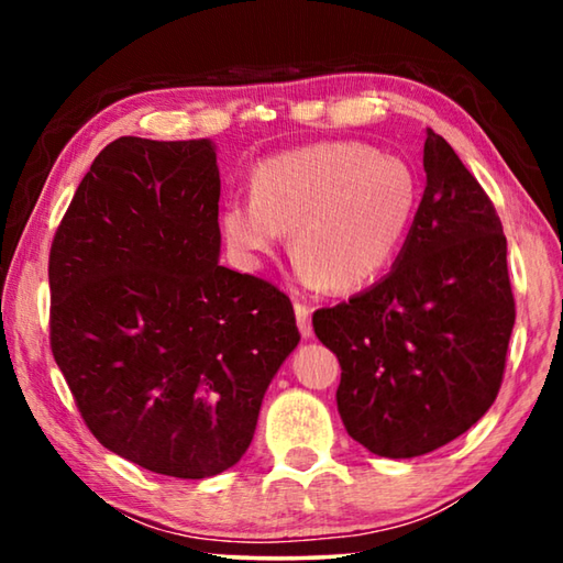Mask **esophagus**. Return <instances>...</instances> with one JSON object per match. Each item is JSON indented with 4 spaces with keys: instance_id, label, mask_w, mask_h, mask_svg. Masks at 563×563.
Listing matches in <instances>:
<instances>
[{
    "instance_id": "1",
    "label": "esophagus",
    "mask_w": 563,
    "mask_h": 563,
    "mask_svg": "<svg viewBox=\"0 0 563 563\" xmlns=\"http://www.w3.org/2000/svg\"><path fill=\"white\" fill-rule=\"evenodd\" d=\"M295 316H298V328L302 338L312 335V322H310V308L305 302H295Z\"/></svg>"
}]
</instances>
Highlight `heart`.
I'll return each mask as SVG.
<instances>
[{
    "label": "heart",
    "mask_w": 563,
    "mask_h": 563,
    "mask_svg": "<svg viewBox=\"0 0 563 563\" xmlns=\"http://www.w3.org/2000/svg\"><path fill=\"white\" fill-rule=\"evenodd\" d=\"M417 178L405 161L357 141H328L265 158L251 198L223 206V238L238 261L263 255L292 231L295 273L310 288L360 290L402 247L417 211Z\"/></svg>",
    "instance_id": "obj_1"
}]
</instances>
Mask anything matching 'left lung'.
I'll return each mask as SVG.
<instances>
[{
    "mask_svg": "<svg viewBox=\"0 0 563 563\" xmlns=\"http://www.w3.org/2000/svg\"><path fill=\"white\" fill-rule=\"evenodd\" d=\"M424 174L395 268L312 316L342 367V424L389 460L440 450L479 422L501 387L517 318L497 208L432 129Z\"/></svg>",
    "mask_w": 563,
    "mask_h": 563,
    "instance_id": "8db88e82",
    "label": "left lung"
}]
</instances>
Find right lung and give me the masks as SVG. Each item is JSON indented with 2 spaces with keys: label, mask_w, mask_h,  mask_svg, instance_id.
I'll return each mask as SVG.
<instances>
[{
  "label": "right lung",
  "mask_w": 563,
  "mask_h": 563,
  "mask_svg": "<svg viewBox=\"0 0 563 563\" xmlns=\"http://www.w3.org/2000/svg\"><path fill=\"white\" fill-rule=\"evenodd\" d=\"M216 146L121 136L93 158L49 253V342L97 440L206 479L245 454L300 332L288 295L218 263Z\"/></svg>",
  "instance_id": "1"
}]
</instances>
